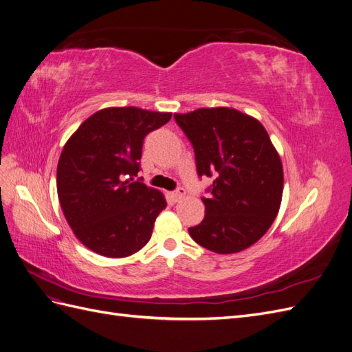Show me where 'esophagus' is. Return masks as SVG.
Here are the masks:
<instances>
[{
	"label": "esophagus",
	"instance_id": "1",
	"mask_svg": "<svg viewBox=\"0 0 352 352\" xmlns=\"http://www.w3.org/2000/svg\"><path fill=\"white\" fill-rule=\"evenodd\" d=\"M185 195H186V190L184 188H177L175 192L172 194V198H173L175 202H179V201H182L185 198Z\"/></svg>",
	"mask_w": 352,
	"mask_h": 352
}]
</instances>
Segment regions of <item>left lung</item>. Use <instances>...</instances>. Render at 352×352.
<instances>
[{
	"label": "left lung",
	"mask_w": 352,
	"mask_h": 352,
	"mask_svg": "<svg viewBox=\"0 0 352 352\" xmlns=\"http://www.w3.org/2000/svg\"><path fill=\"white\" fill-rule=\"evenodd\" d=\"M195 151L197 172L211 177L206 216L189 228L192 239L212 252L247 250L278 216L283 192L280 157L264 126L230 107L175 114Z\"/></svg>",
	"instance_id": "8db88e82"
}]
</instances>
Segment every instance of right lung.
I'll list each match as a JSON object with an SVG mask.
<instances>
[{"label": "right lung", "mask_w": 352, "mask_h": 352, "mask_svg": "<svg viewBox=\"0 0 352 352\" xmlns=\"http://www.w3.org/2000/svg\"><path fill=\"white\" fill-rule=\"evenodd\" d=\"M172 113L109 107L94 113L63 148L57 194L65 217L85 247L122 258L144 248L167 202L160 190L133 177L144 138Z\"/></svg>", "instance_id": "add662e5"}]
</instances>
